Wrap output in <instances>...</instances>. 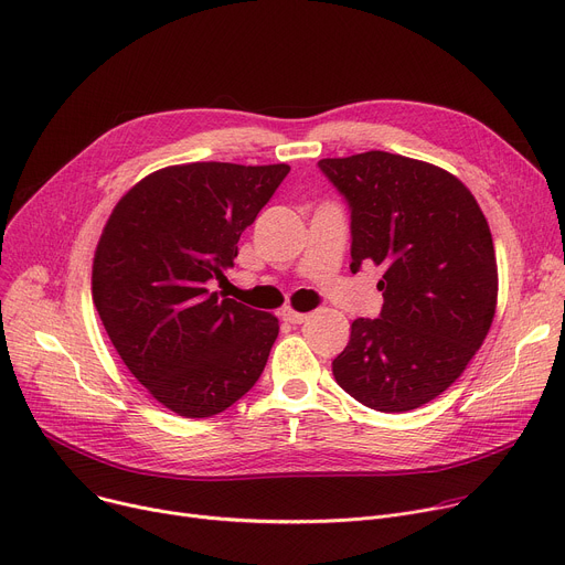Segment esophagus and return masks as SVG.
<instances>
[{"instance_id": "34e87169", "label": "esophagus", "mask_w": 565, "mask_h": 565, "mask_svg": "<svg viewBox=\"0 0 565 565\" xmlns=\"http://www.w3.org/2000/svg\"><path fill=\"white\" fill-rule=\"evenodd\" d=\"M280 317H282L287 323H294V326H298V323H302V321H308V319H310V315H308V312H298V310H294V308H289V306H285V308H282Z\"/></svg>"}]
</instances>
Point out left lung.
I'll return each mask as SVG.
<instances>
[{"instance_id":"1","label":"left lung","mask_w":565,"mask_h":565,"mask_svg":"<svg viewBox=\"0 0 565 565\" xmlns=\"http://www.w3.org/2000/svg\"><path fill=\"white\" fill-rule=\"evenodd\" d=\"M351 205V271L375 265L380 319H355L332 373L362 405L416 409L463 373L498 306L489 222L450 171L386 151L323 158Z\"/></svg>"}]
</instances>
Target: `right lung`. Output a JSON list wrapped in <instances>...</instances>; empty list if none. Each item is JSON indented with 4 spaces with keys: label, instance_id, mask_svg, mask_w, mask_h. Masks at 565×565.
Instances as JSON below:
<instances>
[{
    "label": "right lung",
    "instance_id": "right-lung-1",
    "mask_svg": "<svg viewBox=\"0 0 565 565\" xmlns=\"http://www.w3.org/2000/svg\"><path fill=\"white\" fill-rule=\"evenodd\" d=\"M289 164L158 169L113 207L93 259V300L126 369L167 409L207 418L263 375L278 319L207 289L233 267Z\"/></svg>",
    "mask_w": 565,
    "mask_h": 565
}]
</instances>
